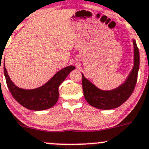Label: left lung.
<instances>
[{"label":"left lung","mask_w":149,"mask_h":149,"mask_svg":"<svg viewBox=\"0 0 149 149\" xmlns=\"http://www.w3.org/2000/svg\"><path fill=\"white\" fill-rule=\"evenodd\" d=\"M134 61L133 67L123 84L112 90H102L82 74V86L86 100L91 106L100 109H112L123 104L133 93L137 82L140 55L136 40L133 39Z\"/></svg>","instance_id":"left-lung-1"}]
</instances>
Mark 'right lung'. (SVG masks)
I'll return each mask as SVG.
<instances>
[{
    "label": "right lung",
    "instance_id": "1",
    "mask_svg": "<svg viewBox=\"0 0 149 149\" xmlns=\"http://www.w3.org/2000/svg\"><path fill=\"white\" fill-rule=\"evenodd\" d=\"M74 69V66H67L57 72L42 86L33 89H24L18 87L10 80L6 68L5 63L3 64L4 76L13 97L25 108L34 111L49 109L56 104L59 97L58 88L60 85L63 82L70 72Z\"/></svg>",
    "mask_w": 149,
    "mask_h": 149
}]
</instances>
